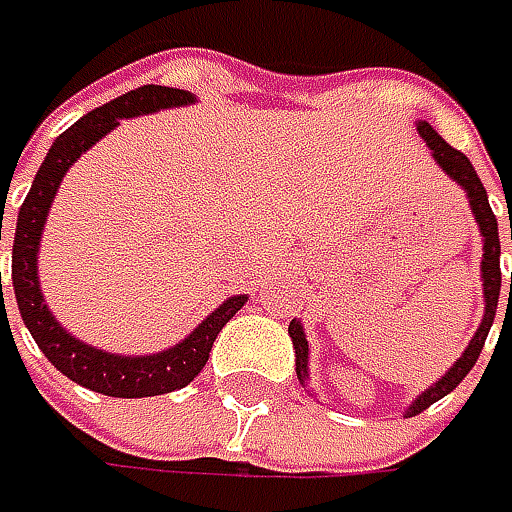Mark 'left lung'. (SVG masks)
<instances>
[{
  "label": "left lung",
  "instance_id": "1",
  "mask_svg": "<svg viewBox=\"0 0 512 512\" xmlns=\"http://www.w3.org/2000/svg\"><path fill=\"white\" fill-rule=\"evenodd\" d=\"M419 133H422V139L427 142V148L433 150V159L442 165V170L450 176V179H453V182H459V185L464 187V193H467V199H470L473 216H476L479 230H482V236H484L482 279H484V302H487V305H484L482 325H479L476 336H473L470 344H467V350L462 353V359H456V364L447 370V376H442V379L433 384L430 390H424L422 396L410 404L407 416H419V413L427 410L430 404L444 399V396H447L450 390H456L464 376L473 370V364H476L479 353H482L484 339H487V333H490V325H493V319H496L499 290H502V267H499V253H502V245H499V222H496V213H493V207H490V202H487V190L482 187V179L476 176V170H473L470 159L464 156L462 150L450 148V145H447L442 136L430 128L427 122H419ZM510 239H512V213H510ZM510 299H512V276H510ZM510 299H507V302H510ZM287 330H290V339H293V347H296V373H299V379L305 382V376H307L305 330H302L299 322H290Z\"/></svg>",
  "mask_w": 512,
  "mask_h": 512
}]
</instances>
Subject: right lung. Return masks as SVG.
Segmentation results:
<instances>
[{"mask_svg":"<svg viewBox=\"0 0 512 512\" xmlns=\"http://www.w3.org/2000/svg\"><path fill=\"white\" fill-rule=\"evenodd\" d=\"M193 96L187 90L162 88V85H145V88L122 93L102 108L90 110L82 116L73 128H68L48 150L42 168L36 173L30 193L19 207L16 219V233H13V293L16 305L22 313V322L28 325L30 336L36 339L39 350L48 356V362L65 373L70 382L90 387L96 393L116 396V399H142V396H162L170 390H179L190 384L199 370L205 367L210 347L216 342L219 330L245 307L247 296H233L225 305L216 307L202 325L196 327L185 342L170 347L165 353L153 356H113L102 353L90 344H82L73 339L68 330H62L59 322L50 316L48 305L42 302L39 293V276H36V253H39V239L48 207L59 190L62 176L68 168L90 148L96 145L108 130L119 125V119H130L139 113H153L159 108H179L190 105ZM0 239H2V216H0ZM0 296H2V273H0Z\"/></svg>","mask_w":512,"mask_h":512,"instance_id":"1","label":"right lung"}]
</instances>
